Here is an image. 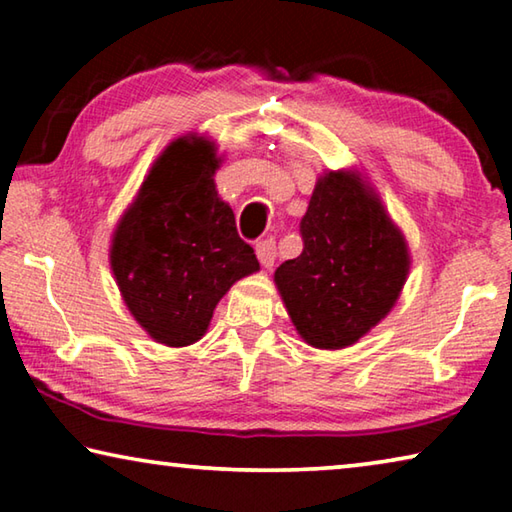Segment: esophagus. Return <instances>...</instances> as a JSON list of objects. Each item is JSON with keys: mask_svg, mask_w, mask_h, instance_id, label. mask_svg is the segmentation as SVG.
<instances>
[{"mask_svg": "<svg viewBox=\"0 0 512 512\" xmlns=\"http://www.w3.org/2000/svg\"><path fill=\"white\" fill-rule=\"evenodd\" d=\"M255 253H257L259 264H262L264 268H271L275 264V241L273 239L259 241Z\"/></svg>", "mask_w": 512, "mask_h": 512, "instance_id": "esophagus-1", "label": "esophagus"}]
</instances>
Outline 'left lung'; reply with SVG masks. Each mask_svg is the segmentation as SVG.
<instances>
[{
  "mask_svg": "<svg viewBox=\"0 0 512 512\" xmlns=\"http://www.w3.org/2000/svg\"><path fill=\"white\" fill-rule=\"evenodd\" d=\"M305 248L273 275L300 339L343 350L388 316L406 284L404 232L357 169L323 171L300 221Z\"/></svg>",
  "mask_w": 512,
  "mask_h": 512,
  "instance_id": "8db88e82",
  "label": "left lung"
}]
</instances>
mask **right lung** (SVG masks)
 <instances>
[{"mask_svg":"<svg viewBox=\"0 0 512 512\" xmlns=\"http://www.w3.org/2000/svg\"><path fill=\"white\" fill-rule=\"evenodd\" d=\"M223 155L205 135L164 146L110 239L121 300L167 348L203 339L219 300L259 262L237 235L235 212L216 192Z\"/></svg>","mask_w":512,"mask_h":512,"instance_id":"add662e5","label":"right lung"}]
</instances>
